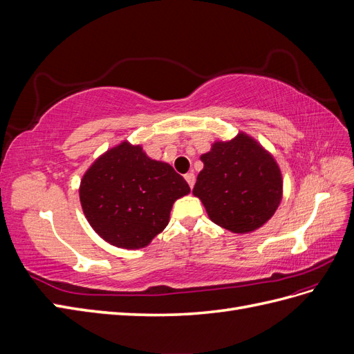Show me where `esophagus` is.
Listing matches in <instances>:
<instances>
[{"label": "esophagus", "mask_w": 354, "mask_h": 354, "mask_svg": "<svg viewBox=\"0 0 354 354\" xmlns=\"http://www.w3.org/2000/svg\"><path fill=\"white\" fill-rule=\"evenodd\" d=\"M185 178L187 181V185L190 186V189H194V186H195V174L194 173H187L185 176Z\"/></svg>", "instance_id": "obj_1"}]
</instances>
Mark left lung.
Wrapping results in <instances>:
<instances>
[{"mask_svg": "<svg viewBox=\"0 0 354 354\" xmlns=\"http://www.w3.org/2000/svg\"><path fill=\"white\" fill-rule=\"evenodd\" d=\"M203 168L194 195L208 217L233 233H251L269 221L283 195L281 168L254 137L239 131L232 140L214 142L201 155Z\"/></svg>", "mask_w": 354, "mask_h": 354, "instance_id": "left-lung-1", "label": "left lung"}]
</instances>
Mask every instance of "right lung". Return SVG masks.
I'll use <instances>...</instances> for the list:
<instances>
[{"label": "right lung", "instance_id": "1", "mask_svg": "<svg viewBox=\"0 0 354 354\" xmlns=\"http://www.w3.org/2000/svg\"><path fill=\"white\" fill-rule=\"evenodd\" d=\"M190 194L186 180L140 145L121 142L85 171L80 201L90 226L108 243L140 250L169 221L173 203Z\"/></svg>", "mask_w": 354, "mask_h": 354}]
</instances>
